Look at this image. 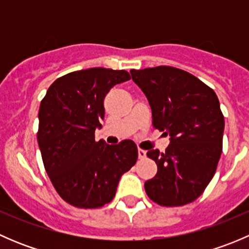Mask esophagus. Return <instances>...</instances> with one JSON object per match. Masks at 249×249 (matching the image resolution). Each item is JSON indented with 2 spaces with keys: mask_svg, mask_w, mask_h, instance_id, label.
Returning a JSON list of instances; mask_svg holds the SVG:
<instances>
[{
  "mask_svg": "<svg viewBox=\"0 0 249 249\" xmlns=\"http://www.w3.org/2000/svg\"><path fill=\"white\" fill-rule=\"evenodd\" d=\"M139 158H140V159H144V158H145V150L139 149Z\"/></svg>",
  "mask_w": 249,
  "mask_h": 249,
  "instance_id": "obj_1",
  "label": "esophagus"
}]
</instances>
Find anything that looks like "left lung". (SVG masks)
Returning <instances> with one entry per match:
<instances>
[{
  "instance_id": "left-lung-1",
  "label": "left lung",
  "mask_w": 249,
  "mask_h": 249,
  "mask_svg": "<svg viewBox=\"0 0 249 249\" xmlns=\"http://www.w3.org/2000/svg\"><path fill=\"white\" fill-rule=\"evenodd\" d=\"M130 73L147 96L153 126L170 136L164 153L147 152L158 172L144 183L145 193L166 207L195 201L214 176L222 154L224 115L217 95L199 78L176 67Z\"/></svg>"
}]
</instances>
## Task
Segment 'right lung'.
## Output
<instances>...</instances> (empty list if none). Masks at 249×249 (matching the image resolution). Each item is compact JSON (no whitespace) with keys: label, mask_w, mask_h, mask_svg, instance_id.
<instances>
[{"label":"right lung","mask_w":249,"mask_h":249,"mask_svg":"<svg viewBox=\"0 0 249 249\" xmlns=\"http://www.w3.org/2000/svg\"><path fill=\"white\" fill-rule=\"evenodd\" d=\"M130 78L124 70L104 67L71 72L57 78L41 101L37 140L44 169L57 194L74 207L112 201L122 175L136 164L131 140L110 145L95 141L105 96Z\"/></svg>","instance_id":"add662e5"}]
</instances>
